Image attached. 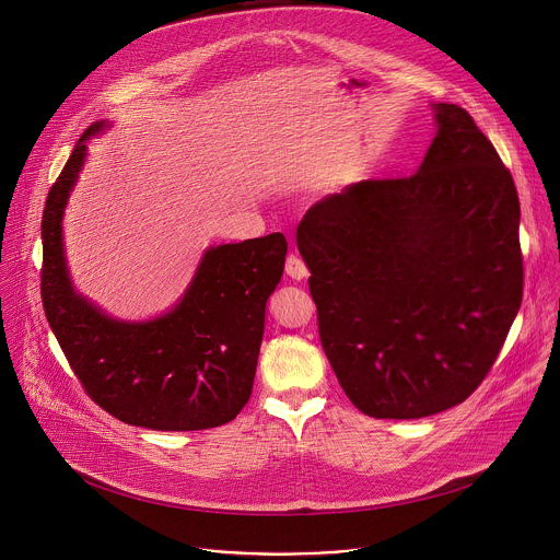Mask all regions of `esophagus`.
<instances>
[{"mask_svg":"<svg viewBox=\"0 0 560 560\" xmlns=\"http://www.w3.org/2000/svg\"><path fill=\"white\" fill-rule=\"evenodd\" d=\"M285 275L294 281H303L307 279V266L303 264V259L296 253H290L285 259Z\"/></svg>","mask_w":560,"mask_h":560,"instance_id":"obj_1","label":"esophagus"}]
</instances>
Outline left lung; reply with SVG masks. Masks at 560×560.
<instances>
[{
	"instance_id": "left-lung-1",
	"label": "left lung",
	"mask_w": 560,
	"mask_h": 560,
	"mask_svg": "<svg viewBox=\"0 0 560 560\" xmlns=\"http://www.w3.org/2000/svg\"><path fill=\"white\" fill-rule=\"evenodd\" d=\"M434 110L439 130L415 175L352 184L296 228L324 352L374 419L463 404L523 299L514 179L465 108Z\"/></svg>"
}]
</instances>
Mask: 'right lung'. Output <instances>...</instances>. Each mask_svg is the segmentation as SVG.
<instances>
[{
  "label": "right lung",
  "instance_id": "obj_1",
  "mask_svg": "<svg viewBox=\"0 0 560 560\" xmlns=\"http://www.w3.org/2000/svg\"><path fill=\"white\" fill-rule=\"evenodd\" d=\"M82 135L42 217V303L74 376L115 419L162 432L208 430L232 421L253 394L266 301L285 264L281 232L210 248L184 299L143 324L117 322L72 290L61 217L84 166Z\"/></svg>",
  "mask_w": 560,
  "mask_h": 560
}]
</instances>
